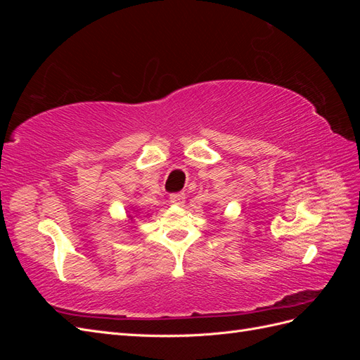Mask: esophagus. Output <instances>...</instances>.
<instances>
[{
  "label": "esophagus",
  "instance_id": "esophagus-1",
  "mask_svg": "<svg viewBox=\"0 0 360 360\" xmlns=\"http://www.w3.org/2000/svg\"><path fill=\"white\" fill-rule=\"evenodd\" d=\"M184 200H186V197H184L183 192H176V193L169 195V201L176 205H181L184 202Z\"/></svg>",
  "mask_w": 360,
  "mask_h": 360
}]
</instances>
